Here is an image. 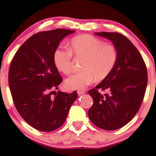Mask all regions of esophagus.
<instances>
[{
    "label": "esophagus",
    "mask_w": 156,
    "mask_h": 156,
    "mask_svg": "<svg viewBox=\"0 0 156 156\" xmlns=\"http://www.w3.org/2000/svg\"><path fill=\"white\" fill-rule=\"evenodd\" d=\"M84 93H85V92L83 91V90H78V91H77L78 95H80V96L83 95V94H84Z\"/></svg>",
    "instance_id": "34e87169"
}]
</instances>
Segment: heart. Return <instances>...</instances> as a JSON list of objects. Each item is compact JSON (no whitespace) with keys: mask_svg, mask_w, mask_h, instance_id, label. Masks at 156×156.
<instances>
[{"mask_svg":"<svg viewBox=\"0 0 156 156\" xmlns=\"http://www.w3.org/2000/svg\"><path fill=\"white\" fill-rule=\"evenodd\" d=\"M72 56L83 59L81 69L66 80L69 90H83L95 80L101 81L111 74L118 58V51L113 44L90 34H82L71 40L68 51L56 49L53 53V61L60 72L69 74L72 71Z\"/></svg>","mask_w":156,"mask_h":156,"instance_id":"heart-1","label":"heart"}]
</instances>
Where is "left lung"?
Listing matches in <instances>:
<instances>
[{"label": "left lung", "mask_w": 156, "mask_h": 156, "mask_svg": "<svg viewBox=\"0 0 156 156\" xmlns=\"http://www.w3.org/2000/svg\"><path fill=\"white\" fill-rule=\"evenodd\" d=\"M95 34L112 41L118 58L111 74L88 92L93 99L88 116L98 127L112 131L125 126L139 111L147 87V67L140 52L124 35L106 32Z\"/></svg>", "instance_id": "obj_1"}]
</instances>
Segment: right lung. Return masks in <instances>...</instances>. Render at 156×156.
<instances>
[{"label":"right lung","instance_id":"1","mask_svg":"<svg viewBox=\"0 0 156 156\" xmlns=\"http://www.w3.org/2000/svg\"><path fill=\"white\" fill-rule=\"evenodd\" d=\"M75 31L56 29L37 32L21 46L11 60L9 84L20 116L41 132L57 129L64 123L78 95L55 89L62 82L53 61L61 40Z\"/></svg>","mask_w":156,"mask_h":156}]
</instances>
